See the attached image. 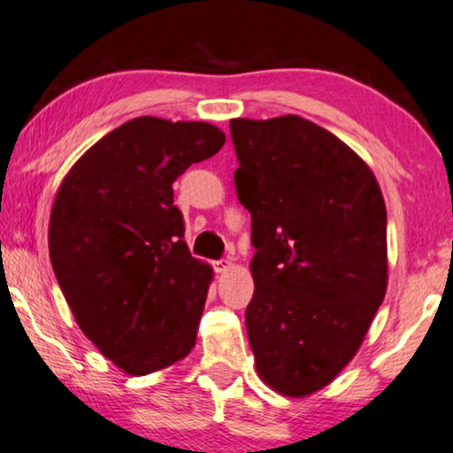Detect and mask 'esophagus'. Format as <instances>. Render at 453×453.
<instances>
[{
  "label": "esophagus",
  "instance_id": "34e87169",
  "mask_svg": "<svg viewBox=\"0 0 453 453\" xmlns=\"http://www.w3.org/2000/svg\"><path fill=\"white\" fill-rule=\"evenodd\" d=\"M231 268H233V260H228V257H225V260L214 262L216 273H228V270H231Z\"/></svg>",
  "mask_w": 453,
  "mask_h": 453
}]
</instances>
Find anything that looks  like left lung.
Returning <instances> with one entry per match:
<instances>
[{"mask_svg": "<svg viewBox=\"0 0 453 453\" xmlns=\"http://www.w3.org/2000/svg\"><path fill=\"white\" fill-rule=\"evenodd\" d=\"M234 189L251 214L245 326L270 389L305 397L357 354L387 291V210L349 145L296 114L233 119Z\"/></svg>", "mask_w": 453, "mask_h": 453, "instance_id": "1", "label": "left lung"}]
</instances>
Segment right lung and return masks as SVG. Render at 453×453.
<instances>
[{"label":"right lung","mask_w":453,"mask_h":453,"mask_svg":"<svg viewBox=\"0 0 453 453\" xmlns=\"http://www.w3.org/2000/svg\"><path fill=\"white\" fill-rule=\"evenodd\" d=\"M225 141L210 122L141 116L91 145L58 187L51 268L81 331L131 377L196 348L214 270L189 254L173 183Z\"/></svg>","instance_id":"right-lung-1"}]
</instances>
